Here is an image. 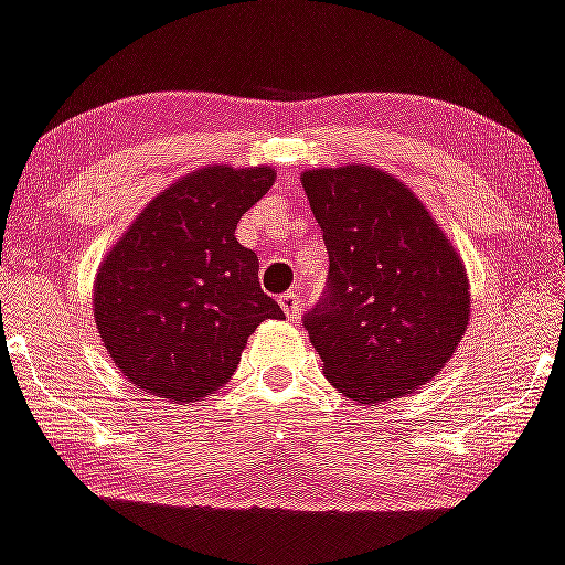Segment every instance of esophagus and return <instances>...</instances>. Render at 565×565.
Returning <instances> with one entry per match:
<instances>
[{
    "mask_svg": "<svg viewBox=\"0 0 565 565\" xmlns=\"http://www.w3.org/2000/svg\"><path fill=\"white\" fill-rule=\"evenodd\" d=\"M278 305L287 312L289 321H297V318H300V295H297V291H284V295L278 297Z\"/></svg>",
    "mask_w": 565,
    "mask_h": 565,
    "instance_id": "34e87169",
    "label": "esophagus"
}]
</instances>
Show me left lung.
<instances>
[{
	"mask_svg": "<svg viewBox=\"0 0 565 565\" xmlns=\"http://www.w3.org/2000/svg\"><path fill=\"white\" fill-rule=\"evenodd\" d=\"M329 253V281L305 312L334 390L360 405L418 390L468 329L458 249L403 181L371 166L302 173Z\"/></svg>",
	"mask_w": 565,
	"mask_h": 565,
	"instance_id": "obj_1",
	"label": "left lung"
}]
</instances>
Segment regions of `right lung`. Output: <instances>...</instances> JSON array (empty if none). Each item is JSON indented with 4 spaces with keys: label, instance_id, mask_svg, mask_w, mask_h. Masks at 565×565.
<instances>
[{
    "label": "right lung",
    "instance_id": "1",
    "mask_svg": "<svg viewBox=\"0 0 565 565\" xmlns=\"http://www.w3.org/2000/svg\"><path fill=\"white\" fill-rule=\"evenodd\" d=\"M274 179L268 166L200 168L113 244L94 281V321L139 392L200 403L234 376L257 326L284 318L257 281V255L234 236Z\"/></svg>",
    "mask_w": 565,
    "mask_h": 565
}]
</instances>
